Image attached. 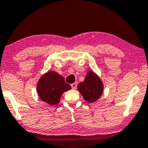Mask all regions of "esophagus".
Instances as JSON below:
<instances>
[{
	"label": "esophagus",
	"instance_id": "34e87169",
	"mask_svg": "<svg viewBox=\"0 0 148 148\" xmlns=\"http://www.w3.org/2000/svg\"><path fill=\"white\" fill-rule=\"evenodd\" d=\"M71 87H72V89H76V87H77V83H74L71 84Z\"/></svg>",
	"mask_w": 148,
	"mask_h": 148
}]
</instances>
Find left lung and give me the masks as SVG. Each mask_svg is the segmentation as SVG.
Here are the masks:
<instances>
[{"mask_svg": "<svg viewBox=\"0 0 148 148\" xmlns=\"http://www.w3.org/2000/svg\"><path fill=\"white\" fill-rule=\"evenodd\" d=\"M77 88L85 100L89 102H93L102 95L103 84L94 72L89 71L85 80L80 83Z\"/></svg>", "mask_w": 148, "mask_h": 148, "instance_id": "1", "label": "left lung"}]
</instances>
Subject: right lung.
Segmentation results:
<instances>
[{"instance_id":"right-lung-1","label":"right lung","mask_w":148,"mask_h":148,"mask_svg":"<svg viewBox=\"0 0 148 148\" xmlns=\"http://www.w3.org/2000/svg\"><path fill=\"white\" fill-rule=\"evenodd\" d=\"M71 89L64 78L55 71L49 72L40 78L37 85L40 98L44 102L55 105L59 103L62 93Z\"/></svg>"}]
</instances>
